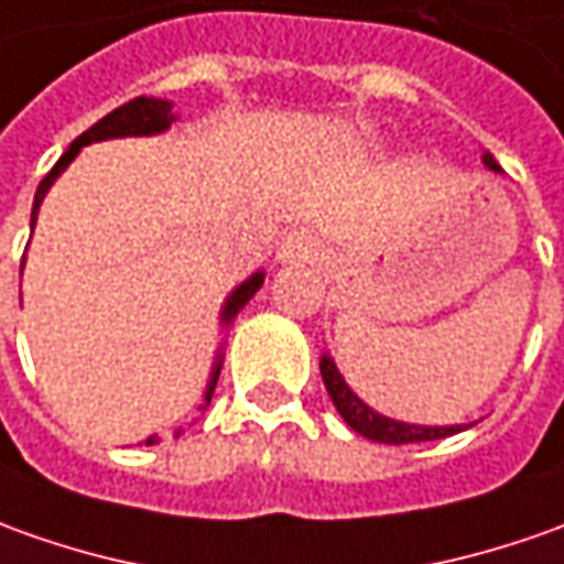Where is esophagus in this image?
Here are the masks:
<instances>
[{"instance_id": "34e87169", "label": "esophagus", "mask_w": 564, "mask_h": 564, "mask_svg": "<svg viewBox=\"0 0 564 564\" xmlns=\"http://www.w3.org/2000/svg\"><path fill=\"white\" fill-rule=\"evenodd\" d=\"M317 252H321V243H317L314 234L290 231L281 240V247H278V262L281 265H302V262L317 259Z\"/></svg>"}]
</instances>
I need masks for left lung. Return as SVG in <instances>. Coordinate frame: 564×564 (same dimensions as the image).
I'll return each instance as SVG.
<instances>
[{
    "label": "left lung",
    "mask_w": 564,
    "mask_h": 564,
    "mask_svg": "<svg viewBox=\"0 0 564 564\" xmlns=\"http://www.w3.org/2000/svg\"><path fill=\"white\" fill-rule=\"evenodd\" d=\"M481 163L488 170L500 172L497 160L491 153H481ZM321 377H324V386L330 392V401L336 404L339 416L346 420L348 426L355 429L358 435L370 438V442L379 444H413V442H435V438H447V435H457L463 429L469 426H420V423H404V420H392L386 413L373 411L370 404H364L358 394L351 392V386L346 382V377L339 373V367L333 361L330 355L324 351L321 355Z\"/></svg>",
    "instance_id": "obj_1"
}]
</instances>
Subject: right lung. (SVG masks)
Instances as JSON below:
<instances>
[{
  "instance_id": "add662e5",
  "label": "right lung",
  "mask_w": 564,
  "mask_h": 564,
  "mask_svg": "<svg viewBox=\"0 0 564 564\" xmlns=\"http://www.w3.org/2000/svg\"><path fill=\"white\" fill-rule=\"evenodd\" d=\"M172 122H175V113H172V101H163V98H135V101H129V105L117 107L113 113H107L105 120H98L91 129H86L83 135L73 141L70 148L64 151V156L55 163V170L48 172L45 178L36 187V197H33V213H30V231L36 228V218H40V206L45 200V194H48V187L55 185L57 175L70 166L73 160H76V153L83 151L86 144H95V141H110V138H138V135H163L166 129H170ZM265 283V271H256L250 274L243 283H237L231 290V296L225 299V305H221V314H218V324L221 327H231V321L237 314L243 312V305L250 302L256 293H259V286ZM218 373H221V348L216 351V361H213V370H209V379H206V392H203V404L197 411H206L209 408V401H213V392H216V382ZM175 435H182V426L175 429ZM144 444H160V435H151Z\"/></svg>"
}]
</instances>
